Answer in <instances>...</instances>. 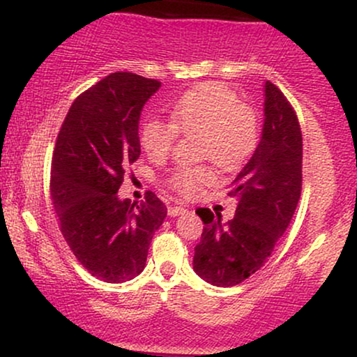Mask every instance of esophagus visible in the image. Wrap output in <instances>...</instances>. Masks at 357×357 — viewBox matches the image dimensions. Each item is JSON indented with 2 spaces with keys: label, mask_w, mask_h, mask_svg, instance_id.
Instances as JSON below:
<instances>
[{
  "label": "esophagus",
  "mask_w": 357,
  "mask_h": 357,
  "mask_svg": "<svg viewBox=\"0 0 357 357\" xmlns=\"http://www.w3.org/2000/svg\"><path fill=\"white\" fill-rule=\"evenodd\" d=\"M186 208L183 206H169L167 208V215L173 216V218H176V216H181V215H186Z\"/></svg>",
  "instance_id": "1"
}]
</instances>
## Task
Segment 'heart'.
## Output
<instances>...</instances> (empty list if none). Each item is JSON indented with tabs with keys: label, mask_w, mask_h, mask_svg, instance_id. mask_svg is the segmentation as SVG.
<instances>
[{
	"label": "heart",
	"mask_w": 357,
	"mask_h": 357,
	"mask_svg": "<svg viewBox=\"0 0 357 357\" xmlns=\"http://www.w3.org/2000/svg\"><path fill=\"white\" fill-rule=\"evenodd\" d=\"M169 122L146 117L139 127V144L149 158L171 151L176 134L199 136V158L211 159L225 171L238 169L258 144V119L236 93L216 82L199 84L184 92L169 109ZM215 179L208 166H181L173 171L169 184L184 196L195 195Z\"/></svg>",
	"instance_id": "obj_1"
}]
</instances>
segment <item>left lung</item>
<instances>
[{
	"mask_svg": "<svg viewBox=\"0 0 357 357\" xmlns=\"http://www.w3.org/2000/svg\"><path fill=\"white\" fill-rule=\"evenodd\" d=\"M264 129L255 153L233 181L235 218L203 216L192 268L208 284H241L267 261L292 221L302 190V132L292 105L272 82L264 84Z\"/></svg>",
	"mask_w": 357,
	"mask_h": 357,
	"instance_id": "8db88e82",
	"label": "left lung"
}]
</instances>
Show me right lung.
<instances>
[{"label": "right lung", "instance_id": "1", "mask_svg": "<svg viewBox=\"0 0 357 357\" xmlns=\"http://www.w3.org/2000/svg\"><path fill=\"white\" fill-rule=\"evenodd\" d=\"M159 87L136 73H110L77 97L53 151L50 192L61 235L89 273L109 284L144 270L167 215L151 191L139 204L117 196L126 169L141 155V112Z\"/></svg>", "mask_w": 357, "mask_h": 357}]
</instances>
